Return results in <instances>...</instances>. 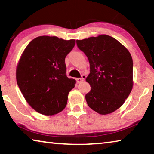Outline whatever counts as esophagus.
<instances>
[{"instance_id": "1", "label": "esophagus", "mask_w": 154, "mask_h": 154, "mask_svg": "<svg viewBox=\"0 0 154 154\" xmlns=\"http://www.w3.org/2000/svg\"><path fill=\"white\" fill-rule=\"evenodd\" d=\"M83 80H84V78H83V77H82V78H77V79H76V81H77V83H82Z\"/></svg>"}]
</instances>
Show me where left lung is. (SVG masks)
<instances>
[{
  "mask_svg": "<svg viewBox=\"0 0 154 154\" xmlns=\"http://www.w3.org/2000/svg\"><path fill=\"white\" fill-rule=\"evenodd\" d=\"M90 62L86 77L91 90L88 105L100 115L109 114L123 105L133 86V62L128 50L106 35L77 40Z\"/></svg>",
  "mask_w": 154,
  "mask_h": 154,
  "instance_id": "1",
  "label": "left lung"
}]
</instances>
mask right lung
I'll use <instances>...</instances> for the list:
<instances>
[{
	"label": "right lung",
	"mask_w": 154,
	"mask_h": 154,
	"mask_svg": "<svg viewBox=\"0 0 154 154\" xmlns=\"http://www.w3.org/2000/svg\"><path fill=\"white\" fill-rule=\"evenodd\" d=\"M75 45V39L40 36L23 51L16 69L17 83L26 102L38 113L53 116L66 106L76 81L66 75L65 58Z\"/></svg>",
	"instance_id": "obj_1"
}]
</instances>
